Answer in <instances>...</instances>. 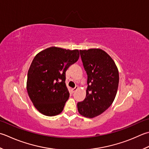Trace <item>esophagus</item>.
<instances>
[{
	"instance_id": "esophagus-1",
	"label": "esophagus",
	"mask_w": 149,
	"mask_h": 149,
	"mask_svg": "<svg viewBox=\"0 0 149 149\" xmlns=\"http://www.w3.org/2000/svg\"><path fill=\"white\" fill-rule=\"evenodd\" d=\"M78 89H79V86H76L75 87V88H72V92H75L76 91V90H78Z\"/></svg>"
}]
</instances>
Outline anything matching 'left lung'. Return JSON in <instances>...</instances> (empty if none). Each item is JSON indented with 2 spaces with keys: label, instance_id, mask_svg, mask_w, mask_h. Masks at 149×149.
<instances>
[{
  "label": "left lung",
  "instance_id": "left-lung-1",
  "mask_svg": "<svg viewBox=\"0 0 149 149\" xmlns=\"http://www.w3.org/2000/svg\"><path fill=\"white\" fill-rule=\"evenodd\" d=\"M79 52L88 75V87L86 97L77 103V109L81 116L93 118L112 104L118 88L119 72L112 57L103 49L91 48Z\"/></svg>",
  "mask_w": 149,
  "mask_h": 149
}]
</instances>
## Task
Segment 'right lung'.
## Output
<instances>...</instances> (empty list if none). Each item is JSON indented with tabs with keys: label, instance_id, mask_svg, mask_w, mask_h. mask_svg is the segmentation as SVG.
I'll list each match as a JSON object with an SVG mask.
<instances>
[{
	"label": "right lung",
	"instance_id": "1",
	"mask_svg": "<svg viewBox=\"0 0 149 149\" xmlns=\"http://www.w3.org/2000/svg\"><path fill=\"white\" fill-rule=\"evenodd\" d=\"M79 57L78 49L52 46L38 53L28 72L26 88L36 109L47 116L59 114L70 94L66 71Z\"/></svg>",
	"mask_w": 149,
	"mask_h": 149
}]
</instances>
